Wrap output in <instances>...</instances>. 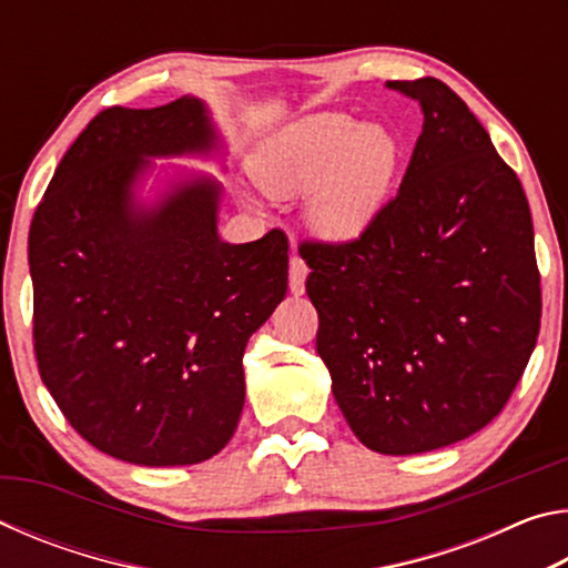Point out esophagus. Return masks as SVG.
Segmentation results:
<instances>
[{"label":"esophagus","mask_w":568,"mask_h":568,"mask_svg":"<svg viewBox=\"0 0 568 568\" xmlns=\"http://www.w3.org/2000/svg\"><path fill=\"white\" fill-rule=\"evenodd\" d=\"M305 277H307V265L301 255L291 257V293L301 295L305 291Z\"/></svg>","instance_id":"esophagus-1"}]
</instances>
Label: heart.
Here are the masks:
<instances>
[{
    "mask_svg": "<svg viewBox=\"0 0 568 568\" xmlns=\"http://www.w3.org/2000/svg\"><path fill=\"white\" fill-rule=\"evenodd\" d=\"M396 162L398 145L386 128L318 112L273 134L255 155L253 172L273 197L315 192L313 227L331 240H351L376 217Z\"/></svg>",
    "mask_w": 568,
    "mask_h": 568,
    "instance_id": "heart-1",
    "label": "heart"
}]
</instances>
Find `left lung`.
Segmentation results:
<instances>
[{"label": "left lung", "instance_id": "left-lung-1", "mask_svg": "<svg viewBox=\"0 0 568 568\" xmlns=\"http://www.w3.org/2000/svg\"><path fill=\"white\" fill-rule=\"evenodd\" d=\"M423 130L396 197L348 243H303L315 348L363 446L426 454L491 423L541 325L534 223L516 172L436 77L386 82Z\"/></svg>", "mask_w": 568, "mask_h": 568}]
</instances>
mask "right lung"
I'll return each mask as SVG.
<instances>
[{
  "label": "right lung",
  "mask_w": 568,
  "mask_h": 568,
  "mask_svg": "<svg viewBox=\"0 0 568 568\" xmlns=\"http://www.w3.org/2000/svg\"><path fill=\"white\" fill-rule=\"evenodd\" d=\"M217 148L205 104L102 110L54 170L30 227L34 355L70 426L138 466L220 454L245 403L243 353L287 291V237L217 235L220 185L178 182L152 207L148 158Z\"/></svg>",
  "instance_id": "1"
}]
</instances>
